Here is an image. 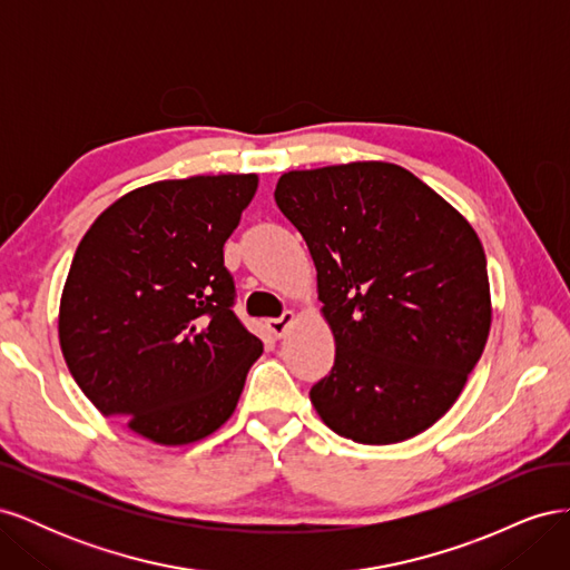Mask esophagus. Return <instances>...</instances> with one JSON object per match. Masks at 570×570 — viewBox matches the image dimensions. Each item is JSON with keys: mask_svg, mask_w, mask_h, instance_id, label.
<instances>
[{"mask_svg": "<svg viewBox=\"0 0 570 570\" xmlns=\"http://www.w3.org/2000/svg\"><path fill=\"white\" fill-rule=\"evenodd\" d=\"M292 321H295V314H292V312H283L278 318H268V321H266V327H268V333H271L273 337H283V335L287 333V327L292 325Z\"/></svg>", "mask_w": 570, "mask_h": 570, "instance_id": "esophagus-1", "label": "esophagus"}]
</instances>
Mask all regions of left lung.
Listing matches in <instances>:
<instances>
[{
  "instance_id": "1",
  "label": "left lung",
  "mask_w": 570,
  "mask_h": 570,
  "mask_svg": "<svg viewBox=\"0 0 570 570\" xmlns=\"http://www.w3.org/2000/svg\"><path fill=\"white\" fill-rule=\"evenodd\" d=\"M275 204L306 239L335 364L308 396L361 444L423 433L456 402L490 335L475 230L406 168L361 161L292 170Z\"/></svg>"
}]
</instances>
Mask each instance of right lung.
<instances>
[{
  "label": "right lung",
  "mask_w": 570,
  "mask_h": 570,
  "mask_svg": "<svg viewBox=\"0 0 570 570\" xmlns=\"http://www.w3.org/2000/svg\"><path fill=\"white\" fill-rule=\"evenodd\" d=\"M256 176H195L132 189L76 249L61 295L68 371L109 419L187 444L230 419L264 344L233 312L223 245Z\"/></svg>",
  "instance_id": "right-lung-1"
}]
</instances>
